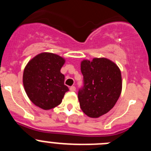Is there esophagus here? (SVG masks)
Here are the masks:
<instances>
[{"label": "esophagus", "mask_w": 151, "mask_h": 151, "mask_svg": "<svg viewBox=\"0 0 151 151\" xmlns=\"http://www.w3.org/2000/svg\"><path fill=\"white\" fill-rule=\"evenodd\" d=\"M69 90L71 91H76V87L75 86H71V87L69 88Z\"/></svg>", "instance_id": "esophagus-1"}]
</instances>
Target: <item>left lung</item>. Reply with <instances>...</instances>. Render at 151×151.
I'll list each match as a JSON object with an SVG mask.
<instances>
[{"label":"left lung","mask_w":151,"mask_h":151,"mask_svg":"<svg viewBox=\"0 0 151 151\" xmlns=\"http://www.w3.org/2000/svg\"><path fill=\"white\" fill-rule=\"evenodd\" d=\"M81 71L84 87L78 101L82 111L91 118H99L110 111L122 92V75L116 64L105 57L83 60Z\"/></svg>","instance_id":"8db88e82"}]
</instances>
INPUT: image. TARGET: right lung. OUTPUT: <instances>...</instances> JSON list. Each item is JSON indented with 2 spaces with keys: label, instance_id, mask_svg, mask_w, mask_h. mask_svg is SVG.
I'll return each instance as SVG.
<instances>
[{
  "label": "right lung",
  "instance_id": "right-lung-1",
  "mask_svg": "<svg viewBox=\"0 0 151 151\" xmlns=\"http://www.w3.org/2000/svg\"><path fill=\"white\" fill-rule=\"evenodd\" d=\"M66 60L57 54L43 52L29 61L22 82L26 93L35 106L45 110L56 107L69 91L60 69Z\"/></svg>",
  "mask_w": 151,
  "mask_h": 151
}]
</instances>
